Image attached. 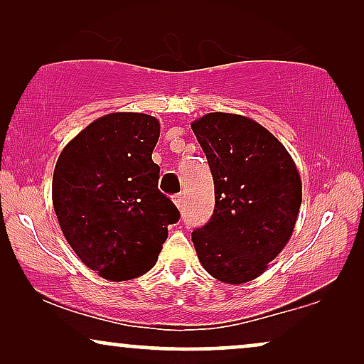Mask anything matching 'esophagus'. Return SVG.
I'll use <instances>...</instances> for the list:
<instances>
[{
  "instance_id": "34e87169",
  "label": "esophagus",
  "mask_w": 364,
  "mask_h": 364,
  "mask_svg": "<svg viewBox=\"0 0 364 364\" xmlns=\"http://www.w3.org/2000/svg\"><path fill=\"white\" fill-rule=\"evenodd\" d=\"M182 200H183V197L181 196V193H177V196H173V203H176V205L181 208L182 207Z\"/></svg>"
}]
</instances>
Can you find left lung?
Masks as SVG:
<instances>
[{
  "mask_svg": "<svg viewBox=\"0 0 364 364\" xmlns=\"http://www.w3.org/2000/svg\"><path fill=\"white\" fill-rule=\"evenodd\" d=\"M215 186V208L192 232L202 267L223 283L260 277L290 240L301 205V178L283 144L238 114L192 122Z\"/></svg>",
  "mask_w": 364,
  "mask_h": 364,
  "instance_id": "1",
  "label": "left lung"
}]
</instances>
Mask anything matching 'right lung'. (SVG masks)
<instances>
[{
  "label": "right lung",
  "mask_w": 364,
  "mask_h": 364,
  "mask_svg": "<svg viewBox=\"0 0 364 364\" xmlns=\"http://www.w3.org/2000/svg\"><path fill=\"white\" fill-rule=\"evenodd\" d=\"M161 124L112 112L77 134L56 162L53 205L84 265L106 280H132L156 265L167 227L181 218L159 191L152 151Z\"/></svg>",
  "instance_id": "add662e5"
}]
</instances>
